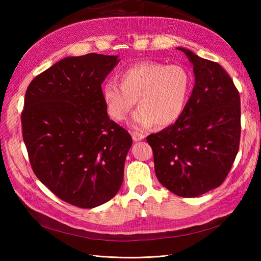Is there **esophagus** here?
<instances>
[{"mask_svg": "<svg viewBox=\"0 0 261 261\" xmlns=\"http://www.w3.org/2000/svg\"><path fill=\"white\" fill-rule=\"evenodd\" d=\"M131 136H132V139H134V141H140V140L145 139V136H143L142 134H139V132H137V131L132 132Z\"/></svg>", "mask_w": 261, "mask_h": 261, "instance_id": "1", "label": "esophagus"}]
</instances>
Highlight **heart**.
Here are the masks:
<instances>
[{
    "instance_id": "obj_1",
    "label": "heart",
    "mask_w": 261,
    "mask_h": 261,
    "mask_svg": "<svg viewBox=\"0 0 261 261\" xmlns=\"http://www.w3.org/2000/svg\"><path fill=\"white\" fill-rule=\"evenodd\" d=\"M120 84L109 80L102 85V97L108 114L115 121H123L135 107L132 123L147 127L154 123L167 126L184 111L192 88V76L179 65L140 62L129 66L120 74Z\"/></svg>"
}]
</instances>
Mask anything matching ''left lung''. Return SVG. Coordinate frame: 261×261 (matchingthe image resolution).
<instances>
[{"label":"left lung","mask_w":261,"mask_h":261,"mask_svg":"<svg viewBox=\"0 0 261 261\" xmlns=\"http://www.w3.org/2000/svg\"><path fill=\"white\" fill-rule=\"evenodd\" d=\"M195 85L174 124L147 137L160 184L181 197H196L224 181L239 150L240 95L218 63L186 48Z\"/></svg>","instance_id":"obj_1"}]
</instances>
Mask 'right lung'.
Here are the masks:
<instances>
[{
  "mask_svg": "<svg viewBox=\"0 0 261 261\" xmlns=\"http://www.w3.org/2000/svg\"><path fill=\"white\" fill-rule=\"evenodd\" d=\"M120 59L66 57L32 80L21 113L33 173L63 201L93 208L115 196L132 138L110 120L102 83Z\"/></svg>",
  "mask_w": 261,
  "mask_h": 261,
  "instance_id": "1",
  "label": "right lung"
}]
</instances>
